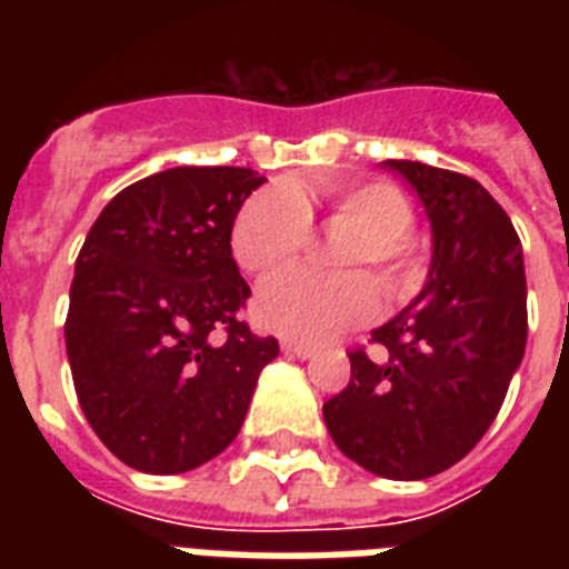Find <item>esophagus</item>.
I'll list each match as a JSON object with an SVG mask.
<instances>
[{"label":"esophagus","instance_id":"1","mask_svg":"<svg viewBox=\"0 0 569 569\" xmlns=\"http://www.w3.org/2000/svg\"><path fill=\"white\" fill-rule=\"evenodd\" d=\"M280 348H283L286 355L301 357V360H307V357L316 355V346H310V342H298V339H283V342H280Z\"/></svg>","mask_w":569,"mask_h":569}]
</instances>
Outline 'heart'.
<instances>
[{"label": "heart", "mask_w": 569, "mask_h": 569, "mask_svg": "<svg viewBox=\"0 0 569 569\" xmlns=\"http://www.w3.org/2000/svg\"><path fill=\"white\" fill-rule=\"evenodd\" d=\"M312 203L328 206V227L346 232L333 244V266L348 274L286 271L271 277L257 295V319L298 339H325L372 319L378 289L360 274L363 268L378 271L380 289L396 301L416 292L425 271L422 241L410 232L413 203L387 180L262 186L232 218L230 250L236 262L253 277L292 266L310 241Z\"/></svg>", "instance_id": "1"}]
</instances>
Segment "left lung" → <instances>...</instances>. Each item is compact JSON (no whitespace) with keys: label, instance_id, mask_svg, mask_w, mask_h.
<instances>
[{"label":"left lung","instance_id":"obj_1","mask_svg":"<svg viewBox=\"0 0 569 569\" xmlns=\"http://www.w3.org/2000/svg\"><path fill=\"white\" fill-rule=\"evenodd\" d=\"M433 230L428 283L351 348V380L325 401L342 455L375 476L419 481L476 449L526 351V268L511 218L467 173L396 162Z\"/></svg>","mask_w":569,"mask_h":569}]
</instances>
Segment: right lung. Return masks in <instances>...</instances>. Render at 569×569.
Listing matches in <instances>:
<instances>
[{
  "label": "right lung",
  "instance_id": "1",
  "mask_svg": "<svg viewBox=\"0 0 569 569\" xmlns=\"http://www.w3.org/2000/svg\"><path fill=\"white\" fill-rule=\"evenodd\" d=\"M262 182L230 164L153 173L111 197L76 257V398L127 467L177 476L221 455L280 355L241 319L250 286L230 250L232 218Z\"/></svg>",
  "mask_w": 569,
  "mask_h": 569
}]
</instances>
